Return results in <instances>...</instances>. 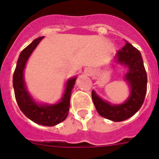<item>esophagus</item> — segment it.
I'll use <instances>...</instances> for the list:
<instances>
[{
    "mask_svg": "<svg viewBox=\"0 0 159 159\" xmlns=\"http://www.w3.org/2000/svg\"><path fill=\"white\" fill-rule=\"evenodd\" d=\"M84 74L87 75H92L93 74V70L92 68H90V67H87L84 69Z\"/></svg>",
    "mask_w": 159,
    "mask_h": 159,
    "instance_id": "34e87169",
    "label": "esophagus"
}]
</instances>
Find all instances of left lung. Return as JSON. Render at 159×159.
I'll return each instance as SVG.
<instances>
[{
	"instance_id": "8db88e82",
	"label": "left lung",
	"mask_w": 159,
	"mask_h": 159,
	"mask_svg": "<svg viewBox=\"0 0 159 159\" xmlns=\"http://www.w3.org/2000/svg\"><path fill=\"white\" fill-rule=\"evenodd\" d=\"M115 62L126 67L124 80L128 84L130 94L120 104H111L102 99L92 90L94 105L102 117L114 122H121L133 116L143 105L147 93V75L140 52L126 41V45L115 57Z\"/></svg>"
}]
</instances>
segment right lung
<instances>
[{"label":"right lung","mask_w":159,"mask_h":159,"mask_svg":"<svg viewBox=\"0 0 159 159\" xmlns=\"http://www.w3.org/2000/svg\"><path fill=\"white\" fill-rule=\"evenodd\" d=\"M43 37L35 39L20 52L13 73L12 84L15 98L24 115L37 124L52 127L64 121L68 115L71 91L75 86L76 76L67 80L64 94L59 102L53 104L41 103L33 99L27 89L24 71L28 60Z\"/></svg>","instance_id":"1"}]
</instances>
